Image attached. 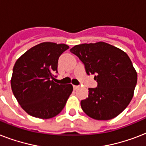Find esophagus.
<instances>
[{
	"label": "esophagus",
	"mask_w": 146,
	"mask_h": 146,
	"mask_svg": "<svg viewBox=\"0 0 146 146\" xmlns=\"http://www.w3.org/2000/svg\"><path fill=\"white\" fill-rule=\"evenodd\" d=\"M80 88V86H73V89H77Z\"/></svg>",
	"instance_id": "esophagus-1"
}]
</instances>
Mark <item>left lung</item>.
I'll list each match as a JSON object with an SVG mask.
<instances>
[{
	"label": "left lung",
	"mask_w": 146,
	"mask_h": 146,
	"mask_svg": "<svg viewBox=\"0 0 146 146\" xmlns=\"http://www.w3.org/2000/svg\"><path fill=\"white\" fill-rule=\"evenodd\" d=\"M70 52L84 64L88 75L94 74L96 88H89V97L82 100V111L100 120L113 119L133 98L137 73L129 56L105 42L76 45Z\"/></svg>",
	"instance_id": "8db88e82"
}]
</instances>
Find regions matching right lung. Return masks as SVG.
Returning a JSON list of instances; mask_svg holds the SVG:
<instances>
[{
	"label": "right lung",
	"mask_w": 146,
	"mask_h": 146,
	"mask_svg": "<svg viewBox=\"0 0 146 146\" xmlns=\"http://www.w3.org/2000/svg\"><path fill=\"white\" fill-rule=\"evenodd\" d=\"M68 48L66 44L43 42L27 50L15 63L11 89L29 115L49 119L64 109L73 86L57 84L54 80L60 56Z\"/></svg>",
	"instance_id": "obj_1"
}]
</instances>
